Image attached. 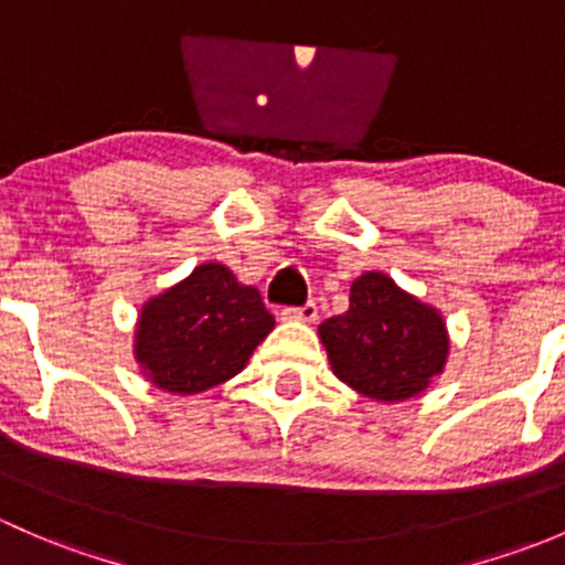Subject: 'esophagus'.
I'll use <instances>...</instances> for the list:
<instances>
[{"label": "esophagus", "mask_w": 565, "mask_h": 565, "mask_svg": "<svg viewBox=\"0 0 565 565\" xmlns=\"http://www.w3.org/2000/svg\"><path fill=\"white\" fill-rule=\"evenodd\" d=\"M282 318H288V321L312 323L318 318V305L316 301H307V305H301V307H285Z\"/></svg>", "instance_id": "obj_1"}]
</instances>
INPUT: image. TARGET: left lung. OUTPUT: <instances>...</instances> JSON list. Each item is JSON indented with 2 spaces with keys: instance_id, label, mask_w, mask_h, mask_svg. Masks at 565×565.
<instances>
[{
  "instance_id": "1",
  "label": "left lung",
  "mask_w": 565,
  "mask_h": 565,
  "mask_svg": "<svg viewBox=\"0 0 565 565\" xmlns=\"http://www.w3.org/2000/svg\"><path fill=\"white\" fill-rule=\"evenodd\" d=\"M318 334L334 375L383 403L416 397L449 353L444 318L377 271L351 285V307Z\"/></svg>"
}]
</instances>
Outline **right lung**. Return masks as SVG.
<instances>
[{
	"instance_id": "add662e5",
	"label": "right lung",
	"mask_w": 565,
	"mask_h": 565,
	"mask_svg": "<svg viewBox=\"0 0 565 565\" xmlns=\"http://www.w3.org/2000/svg\"><path fill=\"white\" fill-rule=\"evenodd\" d=\"M275 316L253 285L223 264H203L184 282L147 301L136 359L154 386L195 394L228 381L269 334Z\"/></svg>"
}]
</instances>
